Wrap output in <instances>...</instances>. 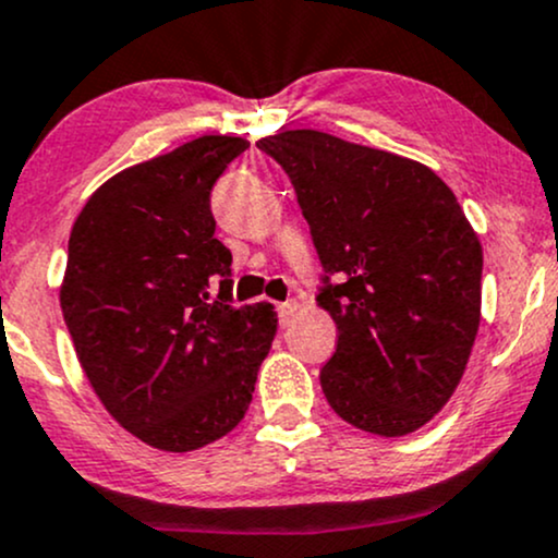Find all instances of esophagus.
<instances>
[{"label":"esophagus","mask_w":558,"mask_h":558,"mask_svg":"<svg viewBox=\"0 0 558 558\" xmlns=\"http://www.w3.org/2000/svg\"><path fill=\"white\" fill-rule=\"evenodd\" d=\"M277 311H279L281 327H290L292 318H295V313H298V303H295V300H287V303H279Z\"/></svg>","instance_id":"34e87169"}]
</instances>
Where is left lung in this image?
Returning a JSON list of instances; mask_svg holds the SVG:
<instances>
[{"label": "left lung", "mask_w": 558, "mask_h": 558, "mask_svg": "<svg viewBox=\"0 0 558 558\" xmlns=\"http://www.w3.org/2000/svg\"><path fill=\"white\" fill-rule=\"evenodd\" d=\"M290 177L337 324L322 368L335 414L379 437L429 422L459 387L482 308V245L424 162L313 129L258 140ZM336 279L331 286L328 277Z\"/></svg>", "instance_id": "obj_1"}]
</instances>
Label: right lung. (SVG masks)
I'll return each mask as SVG.
<instances>
[{
    "label": "right lung",
    "mask_w": 558,
    "mask_h": 558,
    "mask_svg": "<svg viewBox=\"0 0 558 558\" xmlns=\"http://www.w3.org/2000/svg\"><path fill=\"white\" fill-rule=\"evenodd\" d=\"M247 147L199 136L123 168L68 240L60 308L81 368L123 429L168 453L210 446L245 418L277 335L271 303H229L231 253L213 236L210 190Z\"/></svg>",
    "instance_id": "add662e5"
}]
</instances>
